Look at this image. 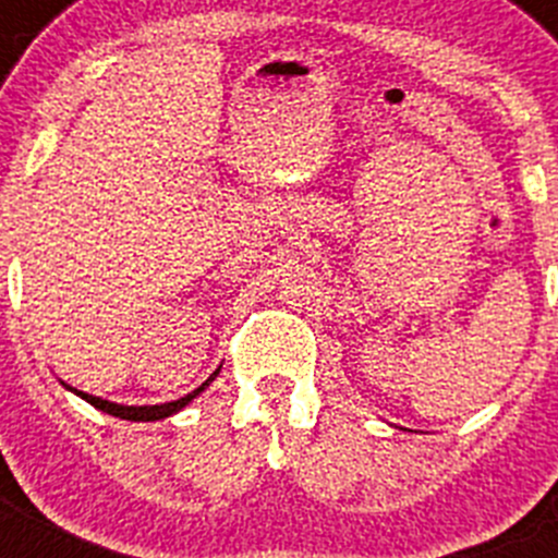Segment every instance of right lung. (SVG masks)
I'll return each instance as SVG.
<instances>
[{
  "label": "right lung",
  "mask_w": 558,
  "mask_h": 558,
  "mask_svg": "<svg viewBox=\"0 0 558 558\" xmlns=\"http://www.w3.org/2000/svg\"><path fill=\"white\" fill-rule=\"evenodd\" d=\"M215 377H217V372L211 374V377H208L206 383L201 385V388H195V390H192V393H186V397L175 399V402H168V404H150V408H126V404H114V402H107V399H98V397H90V393H82V390H76V388H71V390H74V393H80V397L85 399V402H90L96 410H104V413L114 415V418L159 421V418H168V415L179 413L181 408H186V404H190L192 399H195L197 393H201V390L206 388V385L211 383V379H215Z\"/></svg>",
  "instance_id": "add662e5"
}]
</instances>
